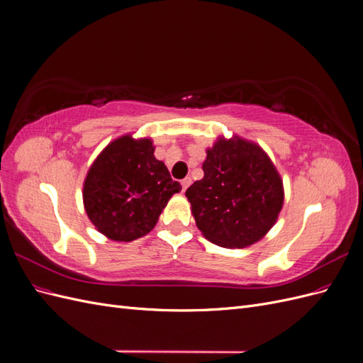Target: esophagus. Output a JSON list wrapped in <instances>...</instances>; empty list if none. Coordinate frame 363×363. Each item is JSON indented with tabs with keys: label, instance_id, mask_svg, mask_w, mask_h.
<instances>
[{
	"label": "esophagus",
	"instance_id": "esophagus-1",
	"mask_svg": "<svg viewBox=\"0 0 363 363\" xmlns=\"http://www.w3.org/2000/svg\"><path fill=\"white\" fill-rule=\"evenodd\" d=\"M191 183H192V179H191V177H186V179H183V180H182V188H183V192L189 188Z\"/></svg>",
	"mask_w": 363,
	"mask_h": 363
}]
</instances>
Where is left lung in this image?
I'll use <instances>...</instances> for the list:
<instances>
[{"instance_id":"8db88e82","label":"left lung","mask_w":363,"mask_h":363,"mask_svg":"<svg viewBox=\"0 0 363 363\" xmlns=\"http://www.w3.org/2000/svg\"><path fill=\"white\" fill-rule=\"evenodd\" d=\"M203 171L186 191L203 235L230 248L265 236L283 206V183L265 151L240 138H221L207 150Z\"/></svg>"}]
</instances>
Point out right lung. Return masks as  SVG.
<instances>
[{
	"instance_id": "obj_1",
	"label": "right lung",
	"mask_w": 363,
	"mask_h": 363,
	"mask_svg": "<svg viewBox=\"0 0 363 363\" xmlns=\"http://www.w3.org/2000/svg\"><path fill=\"white\" fill-rule=\"evenodd\" d=\"M150 139L123 136L108 144L83 186L86 213L98 232L113 240H135L151 232L174 194L182 191Z\"/></svg>"
}]
</instances>
